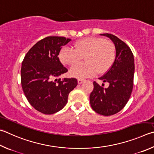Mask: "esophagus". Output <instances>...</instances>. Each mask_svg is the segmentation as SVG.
Masks as SVG:
<instances>
[{
  "mask_svg": "<svg viewBox=\"0 0 154 154\" xmlns=\"http://www.w3.org/2000/svg\"><path fill=\"white\" fill-rule=\"evenodd\" d=\"M84 82V80L82 79H77V82H78V84H82V83Z\"/></svg>",
  "mask_w": 154,
  "mask_h": 154,
  "instance_id": "1",
  "label": "esophagus"
}]
</instances>
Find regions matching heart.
I'll use <instances>...</instances> for the list:
<instances>
[{
    "mask_svg": "<svg viewBox=\"0 0 154 154\" xmlns=\"http://www.w3.org/2000/svg\"><path fill=\"white\" fill-rule=\"evenodd\" d=\"M75 48L65 46L60 50L59 59L66 65H73L85 58V63L77 64L70 69L71 76L79 79L90 77L97 72L107 71L116 57L114 44L96 37H88L77 41Z\"/></svg>",
    "mask_w": 154,
    "mask_h": 154,
    "instance_id": "b5f03b06",
    "label": "heart"
}]
</instances>
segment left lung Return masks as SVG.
<instances>
[{"instance_id":"obj_1","label":"left lung","mask_w":154,"mask_h":154,"mask_svg":"<svg viewBox=\"0 0 154 154\" xmlns=\"http://www.w3.org/2000/svg\"><path fill=\"white\" fill-rule=\"evenodd\" d=\"M114 43L116 57L110 69L100 77L104 83H108L107 88L94 82V90L89 96L90 104L96 112L110 116L121 111L127 104L132 93L135 72L134 57L123 41L110 33H102Z\"/></svg>"}]
</instances>
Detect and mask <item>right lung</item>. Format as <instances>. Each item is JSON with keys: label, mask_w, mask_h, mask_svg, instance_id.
Masks as SVG:
<instances>
[{"label": "right lung", "mask_w": 154, "mask_h": 154, "mask_svg": "<svg viewBox=\"0 0 154 154\" xmlns=\"http://www.w3.org/2000/svg\"><path fill=\"white\" fill-rule=\"evenodd\" d=\"M71 40L58 36L44 38L29 50L22 63L21 81L25 96L36 110L43 114L62 110L69 93L77 85L75 78H59L68 70L58 55L62 46Z\"/></svg>", "instance_id": "right-lung-1"}]
</instances>
